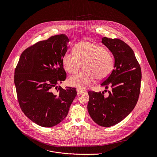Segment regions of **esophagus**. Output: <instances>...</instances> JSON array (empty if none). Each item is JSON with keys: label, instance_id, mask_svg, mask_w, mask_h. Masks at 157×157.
<instances>
[{"label": "esophagus", "instance_id": "esophagus-1", "mask_svg": "<svg viewBox=\"0 0 157 157\" xmlns=\"http://www.w3.org/2000/svg\"><path fill=\"white\" fill-rule=\"evenodd\" d=\"M77 93L78 94H80V93H82L83 91V90H82V89H80V88H77Z\"/></svg>", "mask_w": 157, "mask_h": 157}]
</instances>
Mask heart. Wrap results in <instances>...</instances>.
Segmentation results:
<instances>
[{"instance_id":"obj_1","label":"heart","mask_w":157,"mask_h":157,"mask_svg":"<svg viewBox=\"0 0 157 157\" xmlns=\"http://www.w3.org/2000/svg\"><path fill=\"white\" fill-rule=\"evenodd\" d=\"M74 52H66L62 59L65 70L70 74L77 72L83 63L84 71L69 79V83L77 88L89 87L96 78L98 80L108 78L114 67L112 53L102 45L89 41L77 43Z\"/></svg>"}]
</instances>
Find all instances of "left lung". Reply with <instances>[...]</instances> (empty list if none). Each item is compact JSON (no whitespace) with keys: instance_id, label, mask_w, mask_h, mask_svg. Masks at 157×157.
<instances>
[{"instance_id":"8db88e82","label":"left lung","mask_w":157,"mask_h":157,"mask_svg":"<svg viewBox=\"0 0 157 157\" xmlns=\"http://www.w3.org/2000/svg\"><path fill=\"white\" fill-rule=\"evenodd\" d=\"M115 58L114 69L109 76L101 83L108 90H90L88 111L91 118L103 127L112 126L126 118L138 101L141 80V70L132 48L119 39L102 38ZM105 90V91H106Z\"/></svg>"}]
</instances>
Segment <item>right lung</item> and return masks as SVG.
Wrapping results in <instances>:
<instances>
[{
  "label": "right lung",
  "instance_id": "obj_1",
  "mask_svg": "<svg viewBox=\"0 0 157 157\" xmlns=\"http://www.w3.org/2000/svg\"><path fill=\"white\" fill-rule=\"evenodd\" d=\"M68 42L65 34L38 42L23 52L15 69L20 107L28 118L42 127H52L63 121L77 94L75 88L56 86L67 77L62 59Z\"/></svg>",
  "mask_w": 157,
  "mask_h": 157
}]
</instances>
